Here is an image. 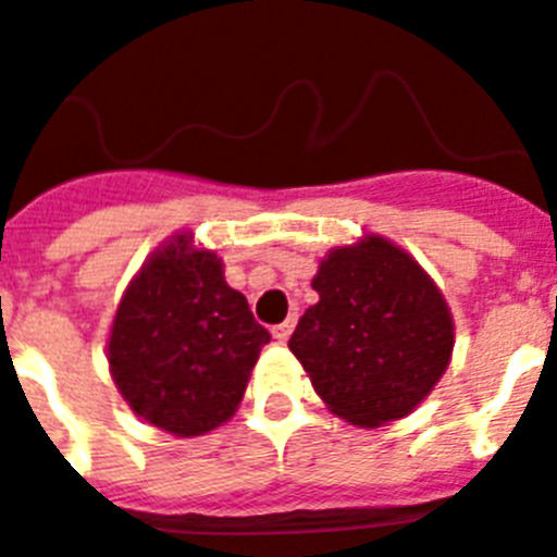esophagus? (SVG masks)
Wrapping results in <instances>:
<instances>
[{"instance_id":"esophagus-1","label":"esophagus","mask_w":557,"mask_h":557,"mask_svg":"<svg viewBox=\"0 0 557 557\" xmlns=\"http://www.w3.org/2000/svg\"><path fill=\"white\" fill-rule=\"evenodd\" d=\"M290 333H293V322L275 324V327H273V339L275 342H287V339H290Z\"/></svg>"}]
</instances>
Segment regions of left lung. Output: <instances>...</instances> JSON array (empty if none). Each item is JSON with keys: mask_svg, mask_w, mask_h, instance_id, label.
<instances>
[{"mask_svg": "<svg viewBox=\"0 0 557 557\" xmlns=\"http://www.w3.org/2000/svg\"><path fill=\"white\" fill-rule=\"evenodd\" d=\"M319 301L290 350L336 417L376 429L411 413L446 373L455 322L431 275L397 244L364 235L322 258Z\"/></svg>", "mask_w": 557, "mask_h": 557, "instance_id": "8db88e82", "label": "left lung"}]
</instances>
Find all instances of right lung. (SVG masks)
<instances>
[{"instance_id":"obj_1","label":"right lung","mask_w":557,"mask_h":557,"mask_svg":"<svg viewBox=\"0 0 557 557\" xmlns=\"http://www.w3.org/2000/svg\"><path fill=\"white\" fill-rule=\"evenodd\" d=\"M270 333L224 278L218 252L172 235L123 293L109 368L128 408L175 437H201L242 403Z\"/></svg>"}]
</instances>
